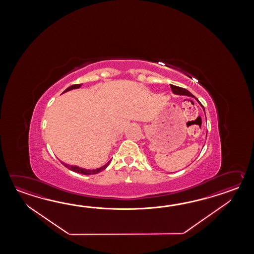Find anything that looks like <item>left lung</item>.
<instances>
[{"label":"left lung","mask_w":254,"mask_h":254,"mask_svg":"<svg viewBox=\"0 0 254 254\" xmlns=\"http://www.w3.org/2000/svg\"><path fill=\"white\" fill-rule=\"evenodd\" d=\"M170 86H171V89H172V92L174 93V94H177V95H185V96H189V97L195 98L189 91H187L186 89H184V88H181V87L175 86V85H173V84H170ZM195 100L199 103L200 106L202 107L203 109V111H204V113H205V110H204V107L201 105V103L199 102V100L197 99V98H195Z\"/></svg>","instance_id":"obj_1"}]
</instances>
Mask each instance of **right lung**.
<instances>
[{"label": "right lung", "instance_id": "1", "mask_svg": "<svg viewBox=\"0 0 254 254\" xmlns=\"http://www.w3.org/2000/svg\"><path fill=\"white\" fill-rule=\"evenodd\" d=\"M81 85H82V84H74V85H71V86L68 87L63 93L69 92V91H71V90H74V89H79ZM110 162H111V161H109L106 164H104L102 167L97 168V169H93V170L79 167V166H77V165H70V164H67V163H65V162H62V163L64 165L65 167L68 168L69 170L74 172V173H81V174H84V175H92V174H97V173L103 172V170H105L106 168L108 167Z\"/></svg>", "mask_w": 254, "mask_h": 254}]
</instances>
